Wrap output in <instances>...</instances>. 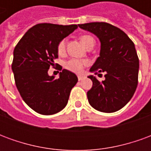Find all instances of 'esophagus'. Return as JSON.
<instances>
[{
	"mask_svg": "<svg viewBox=\"0 0 151 151\" xmlns=\"http://www.w3.org/2000/svg\"><path fill=\"white\" fill-rule=\"evenodd\" d=\"M83 78H84V76H82V75H78V81H81V80H82V79H83Z\"/></svg>",
	"mask_w": 151,
	"mask_h": 151,
	"instance_id": "1",
	"label": "esophagus"
}]
</instances>
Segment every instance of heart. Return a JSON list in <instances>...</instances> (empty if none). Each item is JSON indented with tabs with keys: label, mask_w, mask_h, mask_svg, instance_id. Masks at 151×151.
<instances>
[{
	"label": "heart",
	"mask_w": 151,
	"mask_h": 151,
	"mask_svg": "<svg viewBox=\"0 0 151 151\" xmlns=\"http://www.w3.org/2000/svg\"><path fill=\"white\" fill-rule=\"evenodd\" d=\"M80 40L86 47H88L89 46H91V45L94 46V44H95L94 38L91 35H82L80 37ZM65 40H62L60 41L58 45H57V52L61 55L65 52ZM86 64V61L85 60L73 58V59H70L68 61H66L65 66L66 69L72 71V72L81 73Z\"/></svg>",
	"instance_id": "heart-1"
}]
</instances>
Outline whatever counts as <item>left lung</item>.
<instances>
[{"label": "left lung", "mask_w": 151, "mask_h": 151, "mask_svg": "<svg viewBox=\"0 0 151 151\" xmlns=\"http://www.w3.org/2000/svg\"><path fill=\"white\" fill-rule=\"evenodd\" d=\"M78 27L95 35L101 43L99 56L90 71L104 73L105 80L89 76L93 82L87 91L89 104L102 112L118 111L129 103L137 86L139 59L134 43L123 31L107 22Z\"/></svg>", "instance_id": "left-lung-1"}]
</instances>
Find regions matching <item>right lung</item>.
Instances as JSON below:
<instances>
[{"label": "right lung", "mask_w": 151, "mask_h": 151, "mask_svg": "<svg viewBox=\"0 0 151 151\" xmlns=\"http://www.w3.org/2000/svg\"><path fill=\"white\" fill-rule=\"evenodd\" d=\"M77 28L74 24L40 23L29 29L15 47L12 63L15 84L25 103L38 113L61 111L78 82V77L62 67L59 78L47 73L58 57L59 42Z\"/></svg>", "instance_id": "right-lung-1"}]
</instances>
